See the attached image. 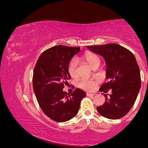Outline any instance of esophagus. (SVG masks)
I'll return each mask as SVG.
<instances>
[{"mask_svg":"<svg viewBox=\"0 0 148 148\" xmlns=\"http://www.w3.org/2000/svg\"><path fill=\"white\" fill-rule=\"evenodd\" d=\"M95 95V93H92V92H87L86 93L87 97H93Z\"/></svg>","mask_w":148,"mask_h":148,"instance_id":"esophagus-1","label":"esophagus"}]
</instances>
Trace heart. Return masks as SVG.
<instances>
[{
    "instance_id": "b5f03b06",
    "label": "heart",
    "mask_w": 148,
    "mask_h": 148,
    "mask_svg": "<svg viewBox=\"0 0 148 148\" xmlns=\"http://www.w3.org/2000/svg\"><path fill=\"white\" fill-rule=\"evenodd\" d=\"M82 58L93 68L98 67L101 62L99 56L94 52H91V51H86L83 55ZM77 68H78V61L76 59L73 58L70 60L68 66V72L72 78H75L77 76V74H78ZM97 83L98 80L95 79L82 78L78 82V86L83 90H92L95 88Z\"/></svg>"
}]
</instances>
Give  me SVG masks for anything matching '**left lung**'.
Returning a JSON list of instances; mask_svg holds the SVG:
<instances>
[{
	"mask_svg": "<svg viewBox=\"0 0 148 148\" xmlns=\"http://www.w3.org/2000/svg\"><path fill=\"white\" fill-rule=\"evenodd\" d=\"M89 50L101 55L107 64V82L100 90L107 92L111 89L109 98L105 97L103 105L97 107L100 115L110 119H118L125 116L134 105L141 88L140 71L132 52L116 43L87 47Z\"/></svg>",
	"mask_w": 148,
	"mask_h": 148,
	"instance_id": "8db88e82",
	"label": "left lung"
}]
</instances>
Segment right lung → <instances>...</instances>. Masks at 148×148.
<instances>
[{"mask_svg": "<svg viewBox=\"0 0 148 148\" xmlns=\"http://www.w3.org/2000/svg\"><path fill=\"white\" fill-rule=\"evenodd\" d=\"M80 47L56 45L39 56L33 70V87L42 111L57 122H65L76 115L86 93L76 88L72 93L63 88L70 76L68 66Z\"/></svg>", "mask_w": 148, "mask_h": 148, "instance_id": "add662e5", "label": "right lung"}]
</instances>
